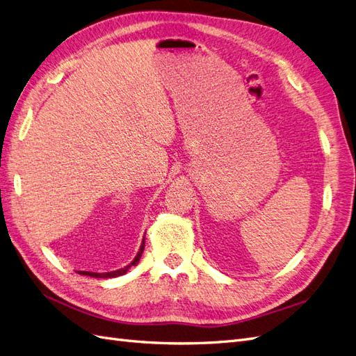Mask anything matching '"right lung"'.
I'll use <instances>...</instances> for the list:
<instances>
[{"instance_id": "right-lung-1", "label": "right lung", "mask_w": 356, "mask_h": 356, "mask_svg": "<svg viewBox=\"0 0 356 356\" xmlns=\"http://www.w3.org/2000/svg\"><path fill=\"white\" fill-rule=\"evenodd\" d=\"M143 251H144V241H143V245H141V250H139L138 255L135 257V260L129 266H126L124 268H120V270H114V272H108V273H93V272H79V273L80 275H86V276H92V277H115V276H122V275H124L129 270V267L138 264L139 258H141V255H143Z\"/></svg>"}]
</instances>
